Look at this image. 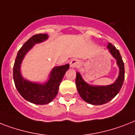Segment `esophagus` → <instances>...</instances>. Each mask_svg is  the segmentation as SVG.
Here are the masks:
<instances>
[{
  "instance_id": "obj_1",
  "label": "esophagus",
  "mask_w": 135,
  "mask_h": 135,
  "mask_svg": "<svg viewBox=\"0 0 135 135\" xmlns=\"http://www.w3.org/2000/svg\"><path fill=\"white\" fill-rule=\"evenodd\" d=\"M79 65V62L77 60L75 59H73L70 61V66L71 68H75L77 67Z\"/></svg>"
}]
</instances>
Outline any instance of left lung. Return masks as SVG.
Segmentation results:
<instances>
[{
    "label": "left lung",
    "mask_w": 135,
    "mask_h": 135,
    "mask_svg": "<svg viewBox=\"0 0 135 135\" xmlns=\"http://www.w3.org/2000/svg\"><path fill=\"white\" fill-rule=\"evenodd\" d=\"M109 53L117 60L119 69V76L115 82L109 85H89L86 83L79 72L76 73L75 85L78 94L85 102L94 105H100L107 103L113 99L121 90L125 78L124 63L123 62L119 50L109 43L107 46Z\"/></svg>",
    "instance_id": "left-lung-1"
}]
</instances>
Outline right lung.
Segmentation results:
<instances>
[{
  "instance_id": "right-lung-1",
  "label": "right lung",
  "mask_w": 135,
  "mask_h": 135,
  "mask_svg": "<svg viewBox=\"0 0 135 135\" xmlns=\"http://www.w3.org/2000/svg\"><path fill=\"white\" fill-rule=\"evenodd\" d=\"M47 34H38L30 37L18 50L13 68V78L18 93L26 100L36 105H46L52 101L59 90V86L65 73L69 69V64L53 67L46 82L34 83L24 78L21 72V66L26 55L36 44L46 41Z\"/></svg>"
}]
</instances>
